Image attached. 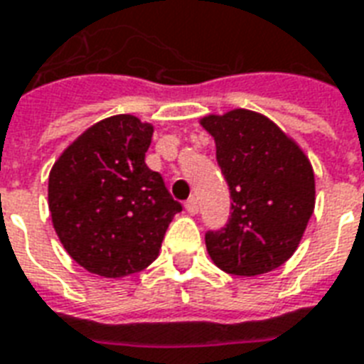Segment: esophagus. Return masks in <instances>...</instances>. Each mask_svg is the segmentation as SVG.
<instances>
[{
  "mask_svg": "<svg viewBox=\"0 0 364 364\" xmlns=\"http://www.w3.org/2000/svg\"><path fill=\"white\" fill-rule=\"evenodd\" d=\"M185 210H187L189 214H196V212H198V203H196L195 196H191L189 200L185 203Z\"/></svg>",
  "mask_w": 364,
  "mask_h": 364,
  "instance_id": "obj_1",
  "label": "esophagus"
}]
</instances>
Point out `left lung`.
<instances>
[{
  "label": "left lung",
  "instance_id": "8db88e82",
  "mask_svg": "<svg viewBox=\"0 0 364 364\" xmlns=\"http://www.w3.org/2000/svg\"><path fill=\"white\" fill-rule=\"evenodd\" d=\"M216 142V160L230 185L231 216L206 233L218 268L258 276L297 250L314 210V171L305 152L282 129L250 109L200 119Z\"/></svg>",
  "mask_w": 364,
  "mask_h": 364
}]
</instances>
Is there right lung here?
Segmentation results:
<instances>
[{
  "label": "right lung",
  "instance_id": "add662e5",
  "mask_svg": "<svg viewBox=\"0 0 364 364\" xmlns=\"http://www.w3.org/2000/svg\"><path fill=\"white\" fill-rule=\"evenodd\" d=\"M154 127L114 115L88 127L50 171L48 206L69 257L104 278L150 266L183 206L144 156Z\"/></svg>",
  "mask_w": 364,
  "mask_h": 364
}]
</instances>
